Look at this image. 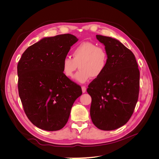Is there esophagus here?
Wrapping results in <instances>:
<instances>
[{
    "label": "esophagus",
    "instance_id": "1",
    "mask_svg": "<svg viewBox=\"0 0 159 159\" xmlns=\"http://www.w3.org/2000/svg\"><path fill=\"white\" fill-rule=\"evenodd\" d=\"M81 89H82V92L83 93H85V91H86V88L85 87V86H82V87H81Z\"/></svg>",
    "mask_w": 159,
    "mask_h": 159
}]
</instances>
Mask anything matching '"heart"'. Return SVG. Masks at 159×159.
Here are the masks:
<instances>
[{"label": "heart", "mask_w": 159, "mask_h": 159, "mask_svg": "<svg viewBox=\"0 0 159 159\" xmlns=\"http://www.w3.org/2000/svg\"><path fill=\"white\" fill-rule=\"evenodd\" d=\"M72 57H65L61 63L62 71L68 78H73L75 71H80L75 75V80L84 84L90 77L98 78L102 74L107 63V53L105 48L97 46L93 43H81L72 52Z\"/></svg>", "instance_id": "heart-1"}]
</instances>
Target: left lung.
Segmentation results:
<instances>
[{"instance_id":"8db88e82","label":"left lung","mask_w":159,"mask_h":159,"mask_svg":"<svg viewBox=\"0 0 159 159\" xmlns=\"http://www.w3.org/2000/svg\"><path fill=\"white\" fill-rule=\"evenodd\" d=\"M107 53L106 68L89 85L90 116L95 127L111 131L131 118L139 92L140 72L133 53L115 38L96 35Z\"/></svg>"}]
</instances>
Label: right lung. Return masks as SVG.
Returning <instances> with one entry per match:
<instances>
[{
    "label": "right lung",
    "mask_w": 159,
    "mask_h": 159,
    "mask_svg": "<svg viewBox=\"0 0 159 159\" xmlns=\"http://www.w3.org/2000/svg\"><path fill=\"white\" fill-rule=\"evenodd\" d=\"M78 39L70 34L46 37L28 47L17 66L18 93L28 119L48 131L63 128L80 85L64 75L61 63Z\"/></svg>",
    "instance_id": "add662e5"
}]
</instances>
